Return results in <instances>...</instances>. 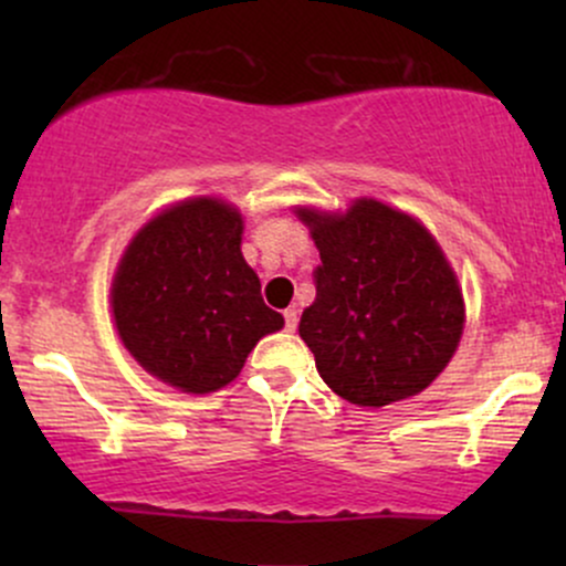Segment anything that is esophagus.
Returning a JSON list of instances; mask_svg holds the SVG:
<instances>
[{
	"instance_id": "1",
	"label": "esophagus",
	"mask_w": 566,
	"mask_h": 566,
	"mask_svg": "<svg viewBox=\"0 0 566 566\" xmlns=\"http://www.w3.org/2000/svg\"><path fill=\"white\" fill-rule=\"evenodd\" d=\"M297 316H301V311H297V305H290V308L284 311V324H287L290 333H295V327H297Z\"/></svg>"
}]
</instances>
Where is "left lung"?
Here are the masks:
<instances>
[{
	"mask_svg": "<svg viewBox=\"0 0 566 566\" xmlns=\"http://www.w3.org/2000/svg\"><path fill=\"white\" fill-rule=\"evenodd\" d=\"M319 250L303 343L340 399L378 409L426 391L450 365L465 301L444 250L418 218L375 197L346 210L295 205Z\"/></svg>",
	"mask_w": 566,
	"mask_h": 566,
	"instance_id": "1",
	"label": "left lung"
}]
</instances>
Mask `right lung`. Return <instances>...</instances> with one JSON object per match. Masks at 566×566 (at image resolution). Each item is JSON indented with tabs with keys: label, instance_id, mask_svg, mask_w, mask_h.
Returning <instances> with one entry per match:
<instances>
[{
	"label": "right lung",
	"instance_id": "right-lung-1",
	"mask_svg": "<svg viewBox=\"0 0 566 566\" xmlns=\"http://www.w3.org/2000/svg\"><path fill=\"white\" fill-rule=\"evenodd\" d=\"M242 233L233 201L188 197L161 207L122 252L108 295L116 335L165 386L220 391L258 340L284 327L244 261Z\"/></svg>",
	"mask_w": 566,
	"mask_h": 566
}]
</instances>
